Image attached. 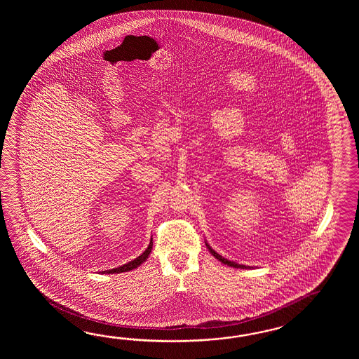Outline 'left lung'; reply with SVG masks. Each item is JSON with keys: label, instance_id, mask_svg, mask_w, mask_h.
<instances>
[{"label": "left lung", "instance_id": "obj_1", "mask_svg": "<svg viewBox=\"0 0 359 359\" xmlns=\"http://www.w3.org/2000/svg\"><path fill=\"white\" fill-rule=\"evenodd\" d=\"M206 248H208V250L210 252V254L213 255L214 258H217V259L219 260V262H222L223 264H227V266H229V267H233V268H252L250 267V266H244V264H238V263H236V262H232V260L226 259V258H223L222 255H219L218 252H215V250H213L212 249V246L208 244V243H205Z\"/></svg>", "mask_w": 359, "mask_h": 359}]
</instances>
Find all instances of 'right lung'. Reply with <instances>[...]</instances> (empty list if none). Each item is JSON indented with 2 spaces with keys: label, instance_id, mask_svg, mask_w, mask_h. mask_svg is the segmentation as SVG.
<instances>
[{
  "label": "right lung",
  "instance_id": "right-lung-1",
  "mask_svg": "<svg viewBox=\"0 0 359 359\" xmlns=\"http://www.w3.org/2000/svg\"><path fill=\"white\" fill-rule=\"evenodd\" d=\"M151 249H153V238L150 240V244L146 248L145 252H142L136 259L132 260V262L127 263V264H123L121 267L113 268V269H109V271H102L101 273H102V275H105V273H107H107H109V275H113V273H122V272H128V271H132V269H136V268L140 267V266L149 258V255H150V252H151Z\"/></svg>",
  "mask_w": 359,
  "mask_h": 359
}]
</instances>
